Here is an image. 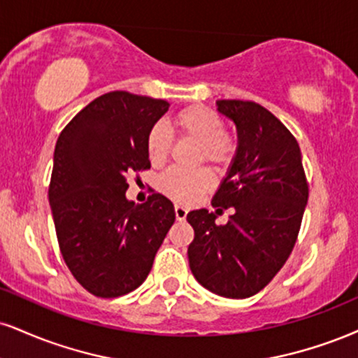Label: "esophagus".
<instances>
[{"instance_id":"obj_1","label":"esophagus","mask_w":358,"mask_h":358,"mask_svg":"<svg viewBox=\"0 0 358 358\" xmlns=\"http://www.w3.org/2000/svg\"><path fill=\"white\" fill-rule=\"evenodd\" d=\"M187 213H188V210L185 208V206H182V205H175V217H176V220L183 222L185 218H187Z\"/></svg>"}]
</instances>
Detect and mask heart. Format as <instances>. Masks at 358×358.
<instances>
[{"label": "heart", "instance_id": "obj_1", "mask_svg": "<svg viewBox=\"0 0 358 358\" xmlns=\"http://www.w3.org/2000/svg\"><path fill=\"white\" fill-rule=\"evenodd\" d=\"M171 127L182 138L198 143L200 160L222 166L234 158V138L223 131L222 118L213 110L201 105H190L173 115ZM170 148L171 138L168 131L162 124H155L146 136V153L152 165H162L168 158ZM158 187L171 200L188 203L213 187V176L205 168L196 171L171 168L160 176Z\"/></svg>", "mask_w": 358, "mask_h": 358}]
</instances>
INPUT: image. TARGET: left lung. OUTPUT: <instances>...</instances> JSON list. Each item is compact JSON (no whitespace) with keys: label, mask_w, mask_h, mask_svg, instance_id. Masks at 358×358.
<instances>
[{"label":"left lung","mask_w":358,"mask_h":358,"mask_svg":"<svg viewBox=\"0 0 358 358\" xmlns=\"http://www.w3.org/2000/svg\"><path fill=\"white\" fill-rule=\"evenodd\" d=\"M236 128V152L213 195L217 210H236L225 226L208 210H192L188 262L200 285L227 299H247L270 283L294 250L308 200L300 146L285 124L253 101L218 100Z\"/></svg>","instance_id":"8db88e82"}]
</instances>
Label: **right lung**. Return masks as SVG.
I'll use <instances>...</instances> for the list:
<instances>
[{"label":"right lung","mask_w":358,"mask_h":358,"mask_svg":"<svg viewBox=\"0 0 358 358\" xmlns=\"http://www.w3.org/2000/svg\"><path fill=\"white\" fill-rule=\"evenodd\" d=\"M168 108L127 92L101 94L56 141L48 196L59 250L80 285L101 299L145 282L175 222L162 193L143 205L127 198L128 176L150 168L146 136Z\"/></svg>","instance_id":"obj_1"}]
</instances>
